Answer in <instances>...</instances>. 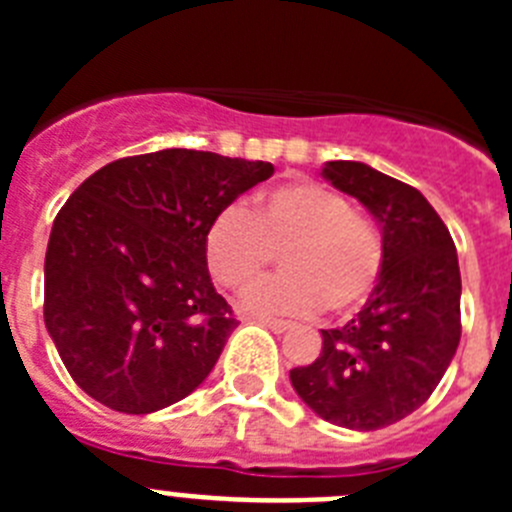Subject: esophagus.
<instances>
[{
	"label": "esophagus",
	"instance_id": "1",
	"mask_svg": "<svg viewBox=\"0 0 512 512\" xmlns=\"http://www.w3.org/2000/svg\"><path fill=\"white\" fill-rule=\"evenodd\" d=\"M261 325H266L274 333H287V330L295 328V323H289V320H277V318H259Z\"/></svg>",
	"mask_w": 512,
	"mask_h": 512
}]
</instances>
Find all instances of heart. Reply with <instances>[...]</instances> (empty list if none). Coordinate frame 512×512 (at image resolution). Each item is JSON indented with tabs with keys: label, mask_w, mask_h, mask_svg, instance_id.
Masks as SVG:
<instances>
[{
	"label": "heart",
	"mask_w": 512,
	"mask_h": 512,
	"mask_svg": "<svg viewBox=\"0 0 512 512\" xmlns=\"http://www.w3.org/2000/svg\"><path fill=\"white\" fill-rule=\"evenodd\" d=\"M282 251L287 274L243 295L248 312L310 315L351 312L372 295L382 271V241L366 217L336 189L315 179H289L256 200L253 215L230 205L212 217L205 261L220 287L241 292Z\"/></svg>",
	"instance_id": "heart-1"
}]
</instances>
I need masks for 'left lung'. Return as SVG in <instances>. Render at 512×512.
Instances as JSON below:
<instances>
[{
	"mask_svg": "<svg viewBox=\"0 0 512 512\" xmlns=\"http://www.w3.org/2000/svg\"><path fill=\"white\" fill-rule=\"evenodd\" d=\"M323 176L374 215L382 271L359 315L343 328L320 330V356L289 379L328 423L379 431L418 410L454 359L459 259L449 228L415 187L359 161H328Z\"/></svg>",
	"mask_w": 512,
	"mask_h": 512,
	"instance_id": "1",
	"label": "left lung"
}]
</instances>
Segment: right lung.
<instances>
[{
    "label": "right lung",
    "mask_w": 512,
    "mask_h": 512,
    "mask_svg": "<svg viewBox=\"0 0 512 512\" xmlns=\"http://www.w3.org/2000/svg\"><path fill=\"white\" fill-rule=\"evenodd\" d=\"M274 174L266 161L166 148L117 158L53 220L43 318L81 390L117 413L184 400L235 330L212 287V217Z\"/></svg>",
    "instance_id": "add662e5"
}]
</instances>
